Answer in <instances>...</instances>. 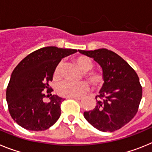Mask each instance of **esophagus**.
Returning <instances> with one entry per match:
<instances>
[{
	"mask_svg": "<svg viewBox=\"0 0 152 152\" xmlns=\"http://www.w3.org/2000/svg\"><path fill=\"white\" fill-rule=\"evenodd\" d=\"M71 98H73V99H75V100H82V97H81V96H72V97Z\"/></svg>",
	"mask_w": 152,
	"mask_h": 152,
	"instance_id": "obj_1",
	"label": "esophagus"
}]
</instances>
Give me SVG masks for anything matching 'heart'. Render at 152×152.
Here are the masks:
<instances>
[{
    "label": "heart",
    "instance_id": "1",
    "mask_svg": "<svg viewBox=\"0 0 152 152\" xmlns=\"http://www.w3.org/2000/svg\"><path fill=\"white\" fill-rule=\"evenodd\" d=\"M75 62L81 71L84 72V77L88 79L90 84L94 88H100L104 83V75L99 71H92L94 64L87 56H78L75 58ZM61 62L56 65L54 70L53 77L55 79H59L61 75ZM89 86L86 81L72 82L70 80H63L57 87V93L60 96L65 97L82 96L88 91Z\"/></svg>",
    "mask_w": 152,
    "mask_h": 152
}]
</instances>
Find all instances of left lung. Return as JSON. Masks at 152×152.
<instances>
[{
	"instance_id": "8db88e82",
	"label": "left lung",
	"mask_w": 152,
	"mask_h": 152,
	"mask_svg": "<svg viewBox=\"0 0 152 152\" xmlns=\"http://www.w3.org/2000/svg\"><path fill=\"white\" fill-rule=\"evenodd\" d=\"M78 52L94 58L104 75L96 106L84 112V118L100 131L119 129L135 116L142 100V88L136 72L123 58L107 49Z\"/></svg>"
}]
</instances>
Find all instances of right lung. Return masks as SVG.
Masks as SVG:
<instances>
[{
  "mask_svg": "<svg viewBox=\"0 0 152 152\" xmlns=\"http://www.w3.org/2000/svg\"><path fill=\"white\" fill-rule=\"evenodd\" d=\"M76 49L44 47L28 55L12 72L6 91L8 110L19 126L30 131H43L56 123L61 116L64 99L56 95L50 102L43 101L53 90L49 87L53 73L62 58Z\"/></svg>",
  "mask_w": 152,
  "mask_h": 152,
  "instance_id": "add662e5",
  "label": "right lung"
}]
</instances>
